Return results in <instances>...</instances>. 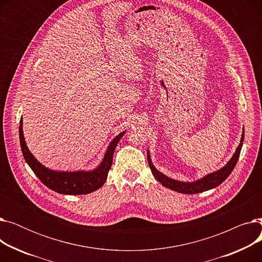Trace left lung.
Instances as JSON below:
<instances>
[{"label":"left lung","mask_w":262,"mask_h":262,"mask_svg":"<svg viewBox=\"0 0 262 262\" xmlns=\"http://www.w3.org/2000/svg\"><path fill=\"white\" fill-rule=\"evenodd\" d=\"M243 139H244V133L242 134V138H241V143L239 144V146L237 147L235 154H233L232 158L229 160V162L226 164L224 168H222L221 170H219L214 173H211L209 175H207L206 177L202 178V180L194 182V183H183V182H177L172 180V178L167 177L166 175H163L162 173H160L159 171H157L155 169V167L153 166L152 161H150L149 158V153L147 152V161H148V166L152 170L153 175L155 176L156 180L162 184V186L167 187L171 190L181 192V193H185V194H194V193H200V192H204L207 191L209 189L215 188L219 185H221L226 178L230 175V173L232 172V170L235 169L237 161L239 159L240 156V152H241V147H242V143H243Z\"/></svg>","instance_id":"obj_1"}]
</instances>
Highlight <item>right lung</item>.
Returning a JSON list of instances; mask_svg holds the SVG:
<instances>
[{
    "instance_id": "1",
    "label": "right lung",
    "mask_w": 262,
    "mask_h": 262,
    "mask_svg": "<svg viewBox=\"0 0 262 262\" xmlns=\"http://www.w3.org/2000/svg\"><path fill=\"white\" fill-rule=\"evenodd\" d=\"M123 132L118 135L116 138L110 143L107 152L105 154L104 160L101 166L91 172H55L43 167L37 159L33 156L29 148L26 146L23 130H22V119L20 121L19 126V137L22 154L25 161L37 175L40 182L46 185L51 190L58 192L61 194H71V195H80L88 194L91 192L100 189L106 182L108 172L112 168L113 158L115 148L118 145L121 137L124 135Z\"/></svg>"
}]
</instances>
